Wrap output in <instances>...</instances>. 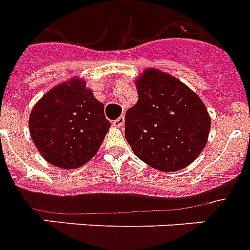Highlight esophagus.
<instances>
[{
    "instance_id": "esophagus-1",
    "label": "esophagus",
    "mask_w": 250,
    "mask_h": 250,
    "mask_svg": "<svg viewBox=\"0 0 250 250\" xmlns=\"http://www.w3.org/2000/svg\"><path fill=\"white\" fill-rule=\"evenodd\" d=\"M113 125H114V127H117V128H122V127L125 125V117H123V115H121L118 119L113 121Z\"/></svg>"
}]
</instances>
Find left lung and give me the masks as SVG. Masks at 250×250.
<instances>
[{
  "label": "left lung",
  "mask_w": 250,
  "mask_h": 250,
  "mask_svg": "<svg viewBox=\"0 0 250 250\" xmlns=\"http://www.w3.org/2000/svg\"><path fill=\"white\" fill-rule=\"evenodd\" d=\"M135 84L139 100L125 113V136L136 157L162 172L188 167L209 135L204 103L180 79L159 69L147 68Z\"/></svg>",
  "instance_id": "obj_1"
}]
</instances>
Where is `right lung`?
I'll use <instances>...</instances> for the list:
<instances>
[{
  "label": "right lung",
  "instance_id": "right-lung-1",
  "mask_svg": "<svg viewBox=\"0 0 250 250\" xmlns=\"http://www.w3.org/2000/svg\"><path fill=\"white\" fill-rule=\"evenodd\" d=\"M109 128L104 104L82 78L52 87L29 115L30 137L40 154L64 169L82 167L95 157Z\"/></svg>",
  "mask_w": 250,
  "mask_h": 250
}]
</instances>
